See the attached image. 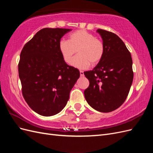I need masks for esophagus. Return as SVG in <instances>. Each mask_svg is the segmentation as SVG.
Returning a JSON list of instances; mask_svg holds the SVG:
<instances>
[{
    "instance_id": "esophagus-1",
    "label": "esophagus",
    "mask_w": 153,
    "mask_h": 153,
    "mask_svg": "<svg viewBox=\"0 0 153 153\" xmlns=\"http://www.w3.org/2000/svg\"><path fill=\"white\" fill-rule=\"evenodd\" d=\"M80 76H84V71H80Z\"/></svg>"
}]
</instances>
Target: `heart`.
<instances>
[{"mask_svg":"<svg viewBox=\"0 0 153 153\" xmlns=\"http://www.w3.org/2000/svg\"><path fill=\"white\" fill-rule=\"evenodd\" d=\"M59 48L64 61L67 63L71 61L77 50L78 55L72 59L70 64L73 67L82 69L89 68L91 63L92 65L98 64L105 52L102 41L84 29L73 32L68 40L60 41Z\"/></svg>","mask_w":153,"mask_h":153,"instance_id":"obj_1","label":"heart"}]
</instances>
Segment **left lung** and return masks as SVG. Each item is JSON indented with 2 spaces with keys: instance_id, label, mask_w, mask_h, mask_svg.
I'll return each mask as SVG.
<instances>
[{
  "instance_id": "1",
  "label": "left lung",
  "mask_w": 153,
  "mask_h": 153,
  "mask_svg": "<svg viewBox=\"0 0 153 153\" xmlns=\"http://www.w3.org/2000/svg\"><path fill=\"white\" fill-rule=\"evenodd\" d=\"M96 32L102 38L105 52L96 67L84 73L89 80L84 95L92 108L106 113L116 110L126 100L133 80V62L118 36L103 29Z\"/></svg>"
}]
</instances>
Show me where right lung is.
Here are the masks:
<instances>
[{"mask_svg":"<svg viewBox=\"0 0 153 153\" xmlns=\"http://www.w3.org/2000/svg\"><path fill=\"white\" fill-rule=\"evenodd\" d=\"M69 29L44 28L23 48L18 74L23 96L35 112L52 116L65 107L69 93L80 77L78 69L68 65L59 48Z\"/></svg>","mask_w":153,"mask_h":153,"instance_id":"obj_1","label":"right lung"}]
</instances>
